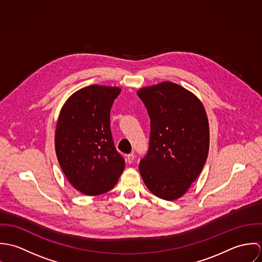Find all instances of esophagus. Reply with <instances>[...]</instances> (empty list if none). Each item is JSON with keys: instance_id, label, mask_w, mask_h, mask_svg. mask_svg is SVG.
I'll return each instance as SVG.
<instances>
[{"instance_id": "34e87169", "label": "esophagus", "mask_w": 262, "mask_h": 262, "mask_svg": "<svg viewBox=\"0 0 262 262\" xmlns=\"http://www.w3.org/2000/svg\"><path fill=\"white\" fill-rule=\"evenodd\" d=\"M134 157H135V155H134L133 153L128 154V155H127V158H126L127 162H128V163H132V162L134 161Z\"/></svg>"}]
</instances>
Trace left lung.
<instances>
[{"label": "left lung", "instance_id": "obj_1", "mask_svg": "<svg viewBox=\"0 0 262 262\" xmlns=\"http://www.w3.org/2000/svg\"><path fill=\"white\" fill-rule=\"evenodd\" d=\"M150 117L149 148L139 163L150 191L166 201L187 192L206 163L209 122L201 101L171 81L138 90Z\"/></svg>", "mask_w": 262, "mask_h": 262}]
</instances>
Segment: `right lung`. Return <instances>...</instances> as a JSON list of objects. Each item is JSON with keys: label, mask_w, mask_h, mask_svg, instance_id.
<instances>
[{"label": "right lung", "mask_w": 262, "mask_h": 262, "mask_svg": "<svg viewBox=\"0 0 262 262\" xmlns=\"http://www.w3.org/2000/svg\"><path fill=\"white\" fill-rule=\"evenodd\" d=\"M120 88L93 84L63 105L55 130V152L69 182L78 191L98 195L112 189L125 168L116 150L110 111Z\"/></svg>", "instance_id": "obj_1"}]
</instances>
